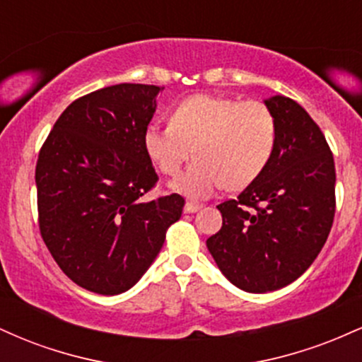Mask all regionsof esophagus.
<instances>
[{"label": "esophagus", "instance_id": "1", "mask_svg": "<svg viewBox=\"0 0 362 362\" xmlns=\"http://www.w3.org/2000/svg\"><path fill=\"white\" fill-rule=\"evenodd\" d=\"M201 204H199V202H192V201H187L185 202V206H184V211L185 213H195V211H199L201 209Z\"/></svg>", "mask_w": 362, "mask_h": 362}]
</instances>
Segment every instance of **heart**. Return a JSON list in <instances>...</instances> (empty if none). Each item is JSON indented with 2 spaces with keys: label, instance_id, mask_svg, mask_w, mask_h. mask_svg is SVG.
<instances>
[{
  "label": "heart",
  "instance_id": "heart-1",
  "mask_svg": "<svg viewBox=\"0 0 362 362\" xmlns=\"http://www.w3.org/2000/svg\"><path fill=\"white\" fill-rule=\"evenodd\" d=\"M276 141L267 105L216 95L185 98L172 110L168 126L149 124L143 132L144 151L165 175H177L192 148L194 163L172 182L175 192L192 199L211 197L221 185H250L271 163Z\"/></svg>",
  "mask_w": 362,
  "mask_h": 362
}]
</instances>
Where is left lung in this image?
I'll return each mask as SVG.
<instances>
[{"label":"left lung","instance_id":"1","mask_svg":"<svg viewBox=\"0 0 362 362\" xmlns=\"http://www.w3.org/2000/svg\"><path fill=\"white\" fill-rule=\"evenodd\" d=\"M264 103L277 127L271 163L218 206L223 226L206 242L224 277L247 293L296 281L325 245L335 214V165L323 132L288 97Z\"/></svg>","mask_w":362,"mask_h":362}]
</instances>
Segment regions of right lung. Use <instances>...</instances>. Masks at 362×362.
<instances>
[{"mask_svg": "<svg viewBox=\"0 0 362 362\" xmlns=\"http://www.w3.org/2000/svg\"><path fill=\"white\" fill-rule=\"evenodd\" d=\"M155 85L120 83L74 100L35 167L39 228L61 271L91 293L120 294L156 259L184 197L148 201L158 175L143 146Z\"/></svg>", "mask_w": 362, "mask_h": 362, "instance_id": "add662e5", "label": "right lung"}]
</instances>
